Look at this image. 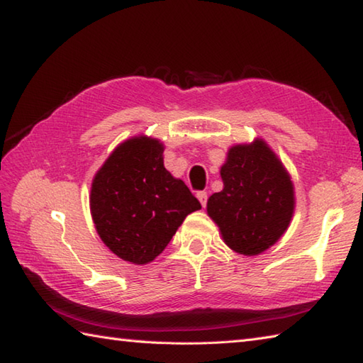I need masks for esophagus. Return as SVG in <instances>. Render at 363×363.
<instances>
[{"mask_svg":"<svg viewBox=\"0 0 363 363\" xmlns=\"http://www.w3.org/2000/svg\"><path fill=\"white\" fill-rule=\"evenodd\" d=\"M196 198L199 199V203H201V206H203V207H206V204H207V191H204V190L198 191V194H196Z\"/></svg>","mask_w":363,"mask_h":363,"instance_id":"obj_1","label":"esophagus"}]
</instances>
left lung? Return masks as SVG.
Listing matches in <instances>:
<instances>
[{
  "instance_id": "8db88e82",
  "label": "left lung",
  "mask_w": 363,
  "mask_h": 363,
  "mask_svg": "<svg viewBox=\"0 0 363 363\" xmlns=\"http://www.w3.org/2000/svg\"><path fill=\"white\" fill-rule=\"evenodd\" d=\"M223 190L207 199V213L223 240L243 256H256L287 230L295 191L287 169L264 140L235 145L220 169Z\"/></svg>"
}]
</instances>
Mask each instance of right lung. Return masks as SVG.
Wrapping results in <instances>:
<instances>
[{
	"label": "right lung",
	"instance_id": "right-lung-1",
	"mask_svg": "<svg viewBox=\"0 0 363 363\" xmlns=\"http://www.w3.org/2000/svg\"><path fill=\"white\" fill-rule=\"evenodd\" d=\"M164 145L133 137L113 150L91 182L90 212L115 256L145 265L167 248L189 213L201 209L181 179L164 167Z\"/></svg>",
	"mask_w": 363,
	"mask_h": 363
}]
</instances>
